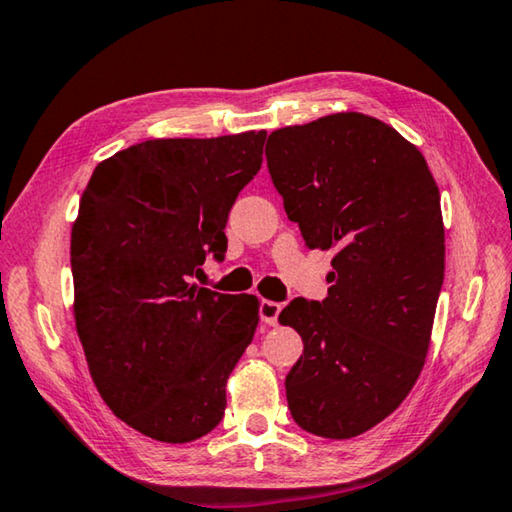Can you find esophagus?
Segmentation results:
<instances>
[{
  "mask_svg": "<svg viewBox=\"0 0 512 512\" xmlns=\"http://www.w3.org/2000/svg\"><path fill=\"white\" fill-rule=\"evenodd\" d=\"M280 311H282L280 302L264 300L262 307H259V318H262V323L275 327V325H277V316H280Z\"/></svg>",
  "mask_w": 512,
  "mask_h": 512,
  "instance_id": "34e87169",
  "label": "esophagus"
}]
</instances>
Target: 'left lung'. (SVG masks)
Segmentation results:
<instances>
[{"label": "left lung", "mask_w": 512, "mask_h": 512, "mask_svg": "<svg viewBox=\"0 0 512 512\" xmlns=\"http://www.w3.org/2000/svg\"><path fill=\"white\" fill-rule=\"evenodd\" d=\"M266 162L305 244L336 253L327 298L277 318L305 343L284 381L291 415L320 438L361 436L427 357L445 277L438 185L418 146L361 112L273 131Z\"/></svg>", "instance_id": "obj_1"}]
</instances>
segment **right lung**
Segmentation results:
<instances>
[{
  "label": "right lung",
  "mask_w": 512,
  "mask_h": 512,
  "mask_svg": "<svg viewBox=\"0 0 512 512\" xmlns=\"http://www.w3.org/2000/svg\"><path fill=\"white\" fill-rule=\"evenodd\" d=\"M264 131L149 140L99 162L72 225L74 320L94 386L128 427L192 443L225 411L259 300L192 284L225 255L230 207L262 167Z\"/></svg>",
  "instance_id": "1"
}]
</instances>
